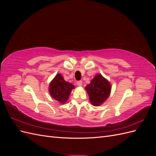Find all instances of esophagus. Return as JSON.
<instances>
[{"instance_id": "1", "label": "esophagus", "mask_w": 156, "mask_h": 156, "mask_svg": "<svg viewBox=\"0 0 156 156\" xmlns=\"http://www.w3.org/2000/svg\"><path fill=\"white\" fill-rule=\"evenodd\" d=\"M82 84H83V82L81 81H79L77 82V85L79 87H81Z\"/></svg>"}]
</instances>
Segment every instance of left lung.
<instances>
[{"label":"left lung","instance_id":"left-lung-1","mask_svg":"<svg viewBox=\"0 0 156 156\" xmlns=\"http://www.w3.org/2000/svg\"><path fill=\"white\" fill-rule=\"evenodd\" d=\"M87 90L90 101L94 106L101 105L110 95L111 85L101 74H97L84 88Z\"/></svg>","mask_w":156,"mask_h":156}]
</instances>
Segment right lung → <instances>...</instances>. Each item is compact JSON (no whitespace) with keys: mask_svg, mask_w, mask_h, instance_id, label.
Returning a JSON list of instances; mask_svg holds the SVG:
<instances>
[{"mask_svg":"<svg viewBox=\"0 0 156 156\" xmlns=\"http://www.w3.org/2000/svg\"><path fill=\"white\" fill-rule=\"evenodd\" d=\"M74 88L73 84L66 81L62 75L58 73L50 83L49 92L55 100L64 103L68 100L69 94Z\"/></svg>","mask_w":156,"mask_h":156,"instance_id":"right-lung-1","label":"right lung"}]
</instances>
